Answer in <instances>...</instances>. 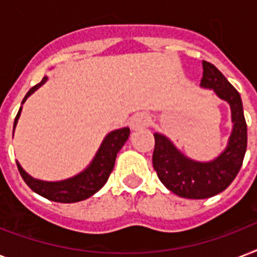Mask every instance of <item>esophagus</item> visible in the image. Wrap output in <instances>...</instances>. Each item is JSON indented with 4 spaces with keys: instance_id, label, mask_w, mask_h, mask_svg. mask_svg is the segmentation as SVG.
Wrapping results in <instances>:
<instances>
[{
    "instance_id": "esophagus-1",
    "label": "esophagus",
    "mask_w": 257,
    "mask_h": 257,
    "mask_svg": "<svg viewBox=\"0 0 257 257\" xmlns=\"http://www.w3.org/2000/svg\"><path fill=\"white\" fill-rule=\"evenodd\" d=\"M151 122V117L147 113H137L129 121V126L132 131H140V129L147 128Z\"/></svg>"
}]
</instances>
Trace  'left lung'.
Instances as JSON below:
<instances>
[{
    "mask_svg": "<svg viewBox=\"0 0 257 257\" xmlns=\"http://www.w3.org/2000/svg\"><path fill=\"white\" fill-rule=\"evenodd\" d=\"M203 70L200 86L213 90L231 108L232 132L225 149L213 160L197 161L185 156L169 137L153 133V168L169 191L185 199H208L227 189L247 151V122L239 92L211 62L203 61Z\"/></svg>",
    "mask_w": 257,
    "mask_h": 257,
    "instance_id": "obj_1",
    "label": "left lung"
}]
</instances>
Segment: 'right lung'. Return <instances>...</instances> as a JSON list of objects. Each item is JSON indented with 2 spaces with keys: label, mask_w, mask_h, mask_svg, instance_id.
Masks as SVG:
<instances>
[{
  "label": "right lung",
  "mask_w": 257,
  "mask_h": 257,
  "mask_svg": "<svg viewBox=\"0 0 257 257\" xmlns=\"http://www.w3.org/2000/svg\"><path fill=\"white\" fill-rule=\"evenodd\" d=\"M46 81H48V77L45 76L40 84L33 86L29 92L26 93L21 105L28 100V97L32 96ZM21 110L22 106L20 108L17 116L14 118L13 135L14 129L17 126L18 118L21 116ZM129 133H131V131H129L128 126L109 132L104 137V140H102L100 148L93 157V160L90 161V164L84 171H81L77 175L72 176L69 179L60 180V181H44V180L34 179L25 169L22 168L21 164L17 161L18 171H20V175L22 176L24 181L28 184V187L32 191L38 193L42 197H45V199L50 200V201H56V203H77V201H82V200L88 199V197L94 195L96 192L100 191L101 188L105 185V183L108 181L109 175H110V172L113 171V167H114L117 153L126 143Z\"/></svg>",
  "instance_id": "1"
}]
</instances>
